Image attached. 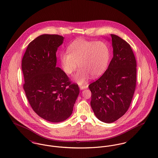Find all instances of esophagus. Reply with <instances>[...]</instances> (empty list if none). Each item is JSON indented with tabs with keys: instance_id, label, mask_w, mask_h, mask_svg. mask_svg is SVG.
<instances>
[{
	"instance_id": "34e87169",
	"label": "esophagus",
	"mask_w": 158,
	"mask_h": 158,
	"mask_svg": "<svg viewBox=\"0 0 158 158\" xmlns=\"http://www.w3.org/2000/svg\"><path fill=\"white\" fill-rule=\"evenodd\" d=\"M79 87H80V88H81V89H85V88H87V86L86 85L84 84V85H80V86H79Z\"/></svg>"
}]
</instances>
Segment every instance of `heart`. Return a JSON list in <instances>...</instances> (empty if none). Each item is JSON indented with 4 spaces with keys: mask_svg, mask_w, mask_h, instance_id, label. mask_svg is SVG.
<instances>
[{
    "mask_svg": "<svg viewBox=\"0 0 158 158\" xmlns=\"http://www.w3.org/2000/svg\"><path fill=\"white\" fill-rule=\"evenodd\" d=\"M110 59L108 46L102 41L94 42L79 39L72 42L67 52L60 54V62L64 71L71 74L80 68L73 79L79 84L86 82L90 76L93 78L101 76L106 70Z\"/></svg>",
    "mask_w": 158,
    "mask_h": 158,
    "instance_id": "1",
    "label": "heart"
}]
</instances>
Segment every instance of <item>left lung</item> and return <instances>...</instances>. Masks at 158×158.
I'll use <instances>...</instances> for the list:
<instances>
[{
	"mask_svg": "<svg viewBox=\"0 0 158 158\" xmlns=\"http://www.w3.org/2000/svg\"><path fill=\"white\" fill-rule=\"evenodd\" d=\"M113 57L102 76L88 86L91 106L98 119L116 121L127 111L136 84V60L128 43L111 35Z\"/></svg>",
	"mask_w": 158,
	"mask_h": 158,
	"instance_id": "left-lung-1",
	"label": "left lung"
}]
</instances>
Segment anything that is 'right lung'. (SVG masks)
<instances>
[{
  "mask_svg": "<svg viewBox=\"0 0 158 158\" xmlns=\"http://www.w3.org/2000/svg\"><path fill=\"white\" fill-rule=\"evenodd\" d=\"M63 41L58 35H39L28 44L22 60L27 99L38 116L52 123L70 116L79 93L78 85L56 67V53Z\"/></svg>",
  "mask_w": 158,
  "mask_h": 158,
  "instance_id": "obj_1",
  "label": "right lung"
}]
</instances>
